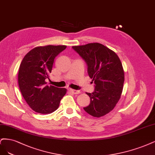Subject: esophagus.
Returning a JSON list of instances; mask_svg holds the SVG:
<instances>
[{"mask_svg": "<svg viewBox=\"0 0 155 155\" xmlns=\"http://www.w3.org/2000/svg\"><path fill=\"white\" fill-rule=\"evenodd\" d=\"M69 91H70L71 93H73V94H78V93H81V91H78V90H75V89H69Z\"/></svg>", "mask_w": 155, "mask_h": 155, "instance_id": "34e87169", "label": "esophagus"}]
</instances>
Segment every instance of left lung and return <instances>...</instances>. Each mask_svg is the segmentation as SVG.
Returning <instances> with one entry per match:
<instances>
[{"label": "left lung", "instance_id": "obj_1", "mask_svg": "<svg viewBox=\"0 0 155 155\" xmlns=\"http://www.w3.org/2000/svg\"><path fill=\"white\" fill-rule=\"evenodd\" d=\"M87 65L89 77L95 84L93 93H86L90 104L84 107L94 117L111 112L120 98L124 82V71L117 54L103 44L94 42L72 47Z\"/></svg>", "mask_w": 155, "mask_h": 155}]
</instances>
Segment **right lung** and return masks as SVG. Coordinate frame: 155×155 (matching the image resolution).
<instances>
[{"mask_svg":"<svg viewBox=\"0 0 155 155\" xmlns=\"http://www.w3.org/2000/svg\"><path fill=\"white\" fill-rule=\"evenodd\" d=\"M66 46L48 45L38 46L29 51L20 65L18 82L25 101L34 111L49 114L56 111L66 88L46 85L54 59L66 48Z\"/></svg>","mask_w":155,"mask_h":155,"instance_id":"add662e5","label":"right lung"}]
</instances>
